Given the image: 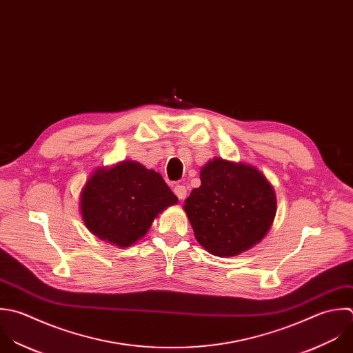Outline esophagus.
<instances>
[{
  "instance_id": "34e87169",
  "label": "esophagus",
  "mask_w": 353,
  "mask_h": 353,
  "mask_svg": "<svg viewBox=\"0 0 353 353\" xmlns=\"http://www.w3.org/2000/svg\"><path fill=\"white\" fill-rule=\"evenodd\" d=\"M173 191H174V194L177 195V198H179V199H184V198L187 196V188H185L183 184H177V185H174Z\"/></svg>"
}]
</instances>
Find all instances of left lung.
Instances as JSON below:
<instances>
[{"label":"left lung","mask_w":353,"mask_h":353,"mask_svg":"<svg viewBox=\"0 0 353 353\" xmlns=\"http://www.w3.org/2000/svg\"><path fill=\"white\" fill-rule=\"evenodd\" d=\"M184 210L196 241L212 254L236 256L268 232L276 198L256 168L216 158L201 170V187L185 199Z\"/></svg>","instance_id":"8db88e82"}]
</instances>
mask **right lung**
I'll use <instances>...</instances> for the list:
<instances>
[{"mask_svg": "<svg viewBox=\"0 0 353 353\" xmlns=\"http://www.w3.org/2000/svg\"><path fill=\"white\" fill-rule=\"evenodd\" d=\"M177 196L162 176L139 162L97 170L81 195V214L100 239L126 248L143 238L154 219Z\"/></svg>", "mask_w": 353, "mask_h": 353, "instance_id": "add662e5", "label": "right lung"}]
</instances>
